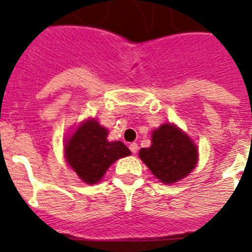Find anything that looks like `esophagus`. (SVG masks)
Returning a JSON list of instances; mask_svg holds the SVG:
<instances>
[{"label": "esophagus", "instance_id": "esophagus-1", "mask_svg": "<svg viewBox=\"0 0 252 252\" xmlns=\"http://www.w3.org/2000/svg\"><path fill=\"white\" fill-rule=\"evenodd\" d=\"M128 148H130V150H131V153H137L138 152V145L137 144H130L128 145Z\"/></svg>", "mask_w": 252, "mask_h": 252}]
</instances>
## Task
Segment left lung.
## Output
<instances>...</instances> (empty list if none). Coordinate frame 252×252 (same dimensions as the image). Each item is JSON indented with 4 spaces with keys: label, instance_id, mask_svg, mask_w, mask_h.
<instances>
[{
    "label": "left lung",
    "instance_id": "obj_1",
    "mask_svg": "<svg viewBox=\"0 0 252 252\" xmlns=\"http://www.w3.org/2000/svg\"><path fill=\"white\" fill-rule=\"evenodd\" d=\"M149 170L162 184L185 179L199 162L197 145L174 124H162L152 131V145L139 150Z\"/></svg>",
    "mask_w": 252,
    "mask_h": 252
}]
</instances>
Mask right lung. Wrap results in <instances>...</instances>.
Returning a JSON list of instances; mask_svg holds the SVG:
<instances>
[{"instance_id":"obj_1","label":"right lung","mask_w":252,"mask_h":252,"mask_svg":"<svg viewBox=\"0 0 252 252\" xmlns=\"http://www.w3.org/2000/svg\"><path fill=\"white\" fill-rule=\"evenodd\" d=\"M107 135V128L88 118L64 139L65 162L86 184H98L117 159L131 154L124 142L108 141Z\"/></svg>"}]
</instances>
